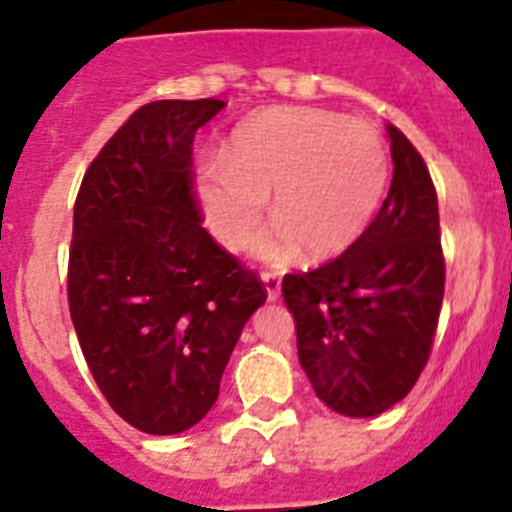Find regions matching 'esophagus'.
Here are the masks:
<instances>
[{
    "mask_svg": "<svg viewBox=\"0 0 512 512\" xmlns=\"http://www.w3.org/2000/svg\"><path fill=\"white\" fill-rule=\"evenodd\" d=\"M262 285H265L267 301H278L280 296V275L278 273H262Z\"/></svg>",
    "mask_w": 512,
    "mask_h": 512,
    "instance_id": "esophagus-1",
    "label": "esophagus"
}]
</instances>
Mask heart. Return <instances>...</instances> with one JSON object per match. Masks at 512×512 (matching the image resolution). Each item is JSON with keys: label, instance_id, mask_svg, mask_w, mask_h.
Here are the masks:
<instances>
[{"label": "heart", "instance_id": "b5f03b06", "mask_svg": "<svg viewBox=\"0 0 512 512\" xmlns=\"http://www.w3.org/2000/svg\"><path fill=\"white\" fill-rule=\"evenodd\" d=\"M388 183V150L362 119L324 109H267L229 135L222 163L196 170V196L214 237L239 250L260 224L265 196L275 227L257 239L265 260L311 262L347 252L372 222Z\"/></svg>", "mask_w": 512, "mask_h": 512}]
</instances>
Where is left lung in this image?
<instances>
[{"instance_id":"left-lung-1","label":"left lung","mask_w":512,"mask_h":512,"mask_svg":"<svg viewBox=\"0 0 512 512\" xmlns=\"http://www.w3.org/2000/svg\"><path fill=\"white\" fill-rule=\"evenodd\" d=\"M393 183L375 222L319 270L285 275L298 362L331 411L372 418L411 393L444 301L439 201L408 137L388 124Z\"/></svg>"}]
</instances>
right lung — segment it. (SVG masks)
Wrapping results in <instances>:
<instances>
[{
  "instance_id": "1",
  "label": "right lung",
  "mask_w": 512,
  "mask_h": 512,
  "mask_svg": "<svg viewBox=\"0 0 512 512\" xmlns=\"http://www.w3.org/2000/svg\"><path fill=\"white\" fill-rule=\"evenodd\" d=\"M224 107L137 109L86 170L73 209L68 306L81 352L107 403L153 436L211 411L239 334L265 303L193 201V137Z\"/></svg>"
}]
</instances>
